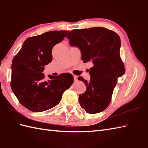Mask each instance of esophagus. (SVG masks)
I'll use <instances>...</instances> for the list:
<instances>
[{"label": "esophagus", "instance_id": "34e87169", "mask_svg": "<svg viewBox=\"0 0 148 148\" xmlns=\"http://www.w3.org/2000/svg\"><path fill=\"white\" fill-rule=\"evenodd\" d=\"M73 78H74V80H77V78H78V76L75 75H73Z\"/></svg>", "mask_w": 148, "mask_h": 148}]
</instances>
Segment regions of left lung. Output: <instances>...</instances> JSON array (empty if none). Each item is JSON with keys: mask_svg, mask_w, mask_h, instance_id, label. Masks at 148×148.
I'll use <instances>...</instances> for the list:
<instances>
[{"mask_svg": "<svg viewBox=\"0 0 148 148\" xmlns=\"http://www.w3.org/2000/svg\"><path fill=\"white\" fill-rule=\"evenodd\" d=\"M66 38L71 46L80 49L84 62L92 63L89 82L78 78L87 86L86 91L78 98L80 107L91 114L101 112L109 105L117 78L125 72L120 57L119 36L106 28L92 27L74 29Z\"/></svg>", "mask_w": 148, "mask_h": 148, "instance_id": "8db88e82", "label": "left lung"}]
</instances>
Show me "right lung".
<instances>
[{
	"instance_id": "right-lung-1",
	"label": "right lung",
	"mask_w": 148,
	"mask_h": 148,
	"mask_svg": "<svg viewBox=\"0 0 148 148\" xmlns=\"http://www.w3.org/2000/svg\"><path fill=\"white\" fill-rule=\"evenodd\" d=\"M68 31H53L28 38L14 57L11 65V88L23 107L40 112L58 105L65 90L73 82L70 73L49 75L44 66L52 61L53 47L61 42Z\"/></svg>"
}]
</instances>
